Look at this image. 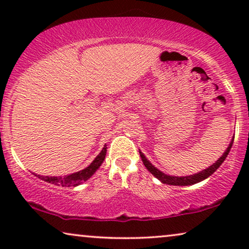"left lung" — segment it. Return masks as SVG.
<instances>
[{
    "mask_svg": "<svg viewBox=\"0 0 249 249\" xmlns=\"http://www.w3.org/2000/svg\"><path fill=\"white\" fill-rule=\"evenodd\" d=\"M232 144H233V138L229 144V146H228L226 152L223 153V155L221 156V158L217 160L215 163H213L212 165L209 166V168H206L205 170H203V171L195 173V175H192V176H186V177H175V176L165 175V173L160 171L159 169H156L155 166L145 158V155L142 154L141 151H139V154H141L142 161V163H144V165L146 166V169H147L148 171L151 172L152 175L155 177V178H158L161 182L166 183V185H172V186H190V185H194V183L203 181L204 179L209 178L211 175H213V173L220 168V165L224 162V160H226L228 154H229Z\"/></svg>",
    "mask_w": 249,
    "mask_h": 249,
    "instance_id": "1",
    "label": "left lung"
}]
</instances>
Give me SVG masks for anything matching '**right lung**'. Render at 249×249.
Segmentation results:
<instances>
[{"mask_svg":"<svg viewBox=\"0 0 249 249\" xmlns=\"http://www.w3.org/2000/svg\"><path fill=\"white\" fill-rule=\"evenodd\" d=\"M105 155H107V145L104 146L100 154L95 158L94 161L91 162L86 169L81 170V171L74 172V173H72V175L64 176V177H47V176L44 177V176H39V175H35V176L38 177L39 179L44 180V181H46L49 183H53V185H56V186L76 187L78 185H80L83 181H86V180L89 179L90 177L93 176L95 172H96V170L100 168L102 163H103Z\"/></svg>","mask_w":249,"mask_h":249,"instance_id":"obj_1","label":"right lung"}]
</instances>
